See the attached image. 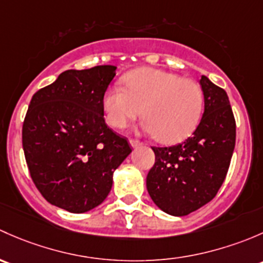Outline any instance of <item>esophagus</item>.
I'll return each instance as SVG.
<instances>
[{"label":"esophagus","instance_id":"obj_1","mask_svg":"<svg viewBox=\"0 0 263 263\" xmlns=\"http://www.w3.org/2000/svg\"><path fill=\"white\" fill-rule=\"evenodd\" d=\"M129 144H130L133 148H137V147H139V145H142L143 143L138 139H130L129 140Z\"/></svg>","mask_w":263,"mask_h":263}]
</instances>
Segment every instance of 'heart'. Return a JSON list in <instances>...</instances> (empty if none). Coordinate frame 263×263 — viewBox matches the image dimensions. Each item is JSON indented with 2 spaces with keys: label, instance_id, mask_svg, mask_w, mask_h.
Wrapping results in <instances>:
<instances>
[{
  "label": "heart",
  "instance_id": "1",
  "mask_svg": "<svg viewBox=\"0 0 263 263\" xmlns=\"http://www.w3.org/2000/svg\"><path fill=\"white\" fill-rule=\"evenodd\" d=\"M126 88L114 86L104 97L106 120L123 129L142 115L143 128L162 143L185 139L204 111V91L196 81L153 68H139L125 78Z\"/></svg>",
  "mask_w": 263,
  "mask_h": 263
}]
</instances>
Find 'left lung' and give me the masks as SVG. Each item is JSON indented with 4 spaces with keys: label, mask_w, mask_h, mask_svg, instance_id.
<instances>
[{
    "label": "left lung",
    "mask_w": 263,
    "mask_h": 263,
    "mask_svg": "<svg viewBox=\"0 0 263 263\" xmlns=\"http://www.w3.org/2000/svg\"><path fill=\"white\" fill-rule=\"evenodd\" d=\"M204 114L185 142L172 147H152L156 162L147 176L154 204L173 216L187 215L215 197L226 180L235 145V120L227 92L206 76Z\"/></svg>",
    "instance_id": "8db88e82"
}]
</instances>
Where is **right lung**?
Segmentation results:
<instances>
[{"label":"right lung","instance_id":"1","mask_svg":"<svg viewBox=\"0 0 263 263\" xmlns=\"http://www.w3.org/2000/svg\"><path fill=\"white\" fill-rule=\"evenodd\" d=\"M115 66L68 69L32 96L23 148L35 186L48 202L71 213L99 206L114 171L130 154L126 138L104 119V96Z\"/></svg>","mask_w":263,"mask_h":263}]
</instances>
